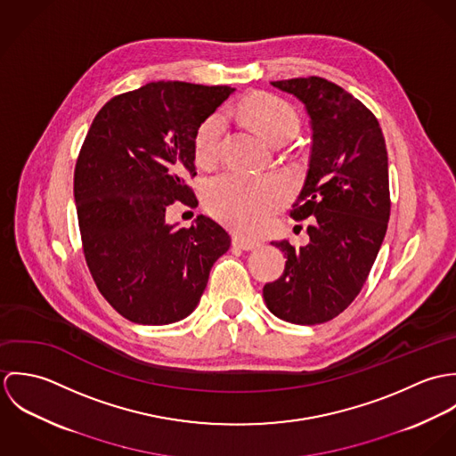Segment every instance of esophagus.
<instances>
[{
  "instance_id": "1",
  "label": "esophagus",
  "mask_w": 456,
  "mask_h": 456,
  "mask_svg": "<svg viewBox=\"0 0 456 456\" xmlns=\"http://www.w3.org/2000/svg\"><path fill=\"white\" fill-rule=\"evenodd\" d=\"M232 242H233V248H239V249H242V251H253V249L260 248L258 242L248 240V239H244V237H233Z\"/></svg>"
}]
</instances>
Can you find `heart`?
<instances>
[{
  "label": "heart",
  "instance_id": "obj_1",
  "mask_svg": "<svg viewBox=\"0 0 456 456\" xmlns=\"http://www.w3.org/2000/svg\"><path fill=\"white\" fill-rule=\"evenodd\" d=\"M235 114L270 143L289 138L298 128V118L291 105L272 94H255L242 100L235 107ZM224 126L223 112H214L201 121L193 143L198 163H207L216 156ZM286 198L288 186L279 175H248L226 170L210 177L203 186V200L210 214L244 233L260 232Z\"/></svg>",
  "mask_w": 456,
  "mask_h": 456
}]
</instances>
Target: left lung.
Masks as SVG:
<instances>
[{
	"label": "left lung",
	"mask_w": 456,
	"mask_h": 456,
	"mask_svg": "<svg viewBox=\"0 0 456 456\" xmlns=\"http://www.w3.org/2000/svg\"><path fill=\"white\" fill-rule=\"evenodd\" d=\"M304 103L313 131L309 170L291 217L309 244L272 242L284 253L282 275L265 284L268 311L295 325L338 316L360 293L390 219L388 152L374 114L322 77L272 82Z\"/></svg>",
	"instance_id": "obj_1"
}]
</instances>
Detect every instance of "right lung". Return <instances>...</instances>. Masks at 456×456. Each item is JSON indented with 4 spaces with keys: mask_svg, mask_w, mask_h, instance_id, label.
Segmentation results:
<instances>
[{
    "mask_svg": "<svg viewBox=\"0 0 456 456\" xmlns=\"http://www.w3.org/2000/svg\"><path fill=\"white\" fill-rule=\"evenodd\" d=\"M228 86L149 82L114 96L80 149L73 195L91 275L131 323L170 325L190 316L230 235L207 216L168 224L167 207L196 203L195 134L233 93Z\"/></svg>",
    "mask_w": 456,
    "mask_h": 456,
    "instance_id": "obj_1",
    "label": "right lung"
}]
</instances>
